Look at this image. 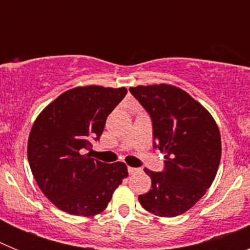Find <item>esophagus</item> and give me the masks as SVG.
<instances>
[{"instance_id": "34e87169", "label": "esophagus", "mask_w": 250, "mask_h": 250, "mask_svg": "<svg viewBox=\"0 0 250 250\" xmlns=\"http://www.w3.org/2000/svg\"><path fill=\"white\" fill-rule=\"evenodd\" d=\"M127 171H129L130 175H134V174L139 173L140 171V169H138V167H127Z\"/></svg>"}]
</instances>
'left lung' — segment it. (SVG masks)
Here are the masks:
<instances>
[{"label":"left lung","mask_w":250,"mask_h":250,"mask_svg":"<svg viewBox=\"0 0 250 250\" xmlns=\"http://www.w3.org/2000/svg\"><path fill=\"white\" fill-rule=\"evenodd\" d=\"M152 121L154 147L165 154V167H145L151 189L139 195L145 210L173 218L189 210L215 179L222 140L210 112L184 90L160 83L130 87Z\"/></svg>","instance_id":"8db88e82"}]
</instances>
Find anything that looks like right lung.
<instances>
[{"instance_id": "right-lung-1", "label": "right lung", "mask_w": 250, "mask_h": 250, "mask_svg": "<svg viewBox=\"0 0 250 250\" xmlns=\"http://www.w3.org/2000/svg\"><path fill=\"white\" fill-rule=\"evenodd\" d=\"M125 87L90 85L67 90L35 120L27 144L31 171L41 191L60 210L92 216L106 209L126 178L121 161L106 164L83 154L99 140Z\"/></svg>"}]
</instances>
